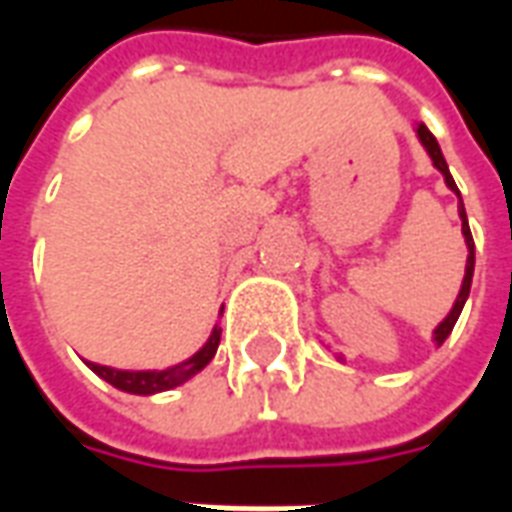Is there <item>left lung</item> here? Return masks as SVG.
Returning a JSON list of instances; mask_svg holds the SVG:
<instances>
[{"label":"left lung","instance_id":"obj_1","mask_svg":"<svg viewBox=\"0 0 512 512\" xmlns=\"http://www.w3.org/2000/svg\"><path fill=\"white\" fill-rule=\"evenodd\" d=\"M417 136L419 142L425 145V150H428V156L433 158V167L439 169L441 175H444V183L450 186L455 194H458V213H461V230H463V238H466V249H469V257H466V274H463V285H461V293H458V299H455V304H452L450 315L444 318V321L436 326V332H433V340L436 343H444L447 337H450L452 326H455V321H458V315H461L463 304H466V299H469V290H472V277H474V238H472V230H469V222H466V208H463V200H461V191H458V186H455V180H452L450 175V167H447V161H444V156H441V147L439 142H436V136L430 134L428 126L425 123H419L417 126Z\"/></svg>","mask_w":512,"mask_h":512}]
</instances>
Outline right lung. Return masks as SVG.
Listing matches in <instances>:
<instances>
[{
	"instance_id": "obj_1",
	"label": "right lung",
	"mask_w": 512,
	"mask_h": 512,
	"mask_svg": "<svg viewBox=\"0 0 512 512\" xmlns=\"http://www.w3.org/2000/svg\"><path fill=\"white\" fill-rule=\"evenodd\" d=\"M219 340H222V329L216 326L211 337H208V343L202 345L197 354L186 359V362H180V365L167 367V370H115V367L95 365V362H87V367L93 370L95 376H101L104 381L117 386V389H123V392H131V395H156V392H167L172 386L197 376L202 367L213 359L216 348H219Z\"/></svg>"
}]
</instances>
